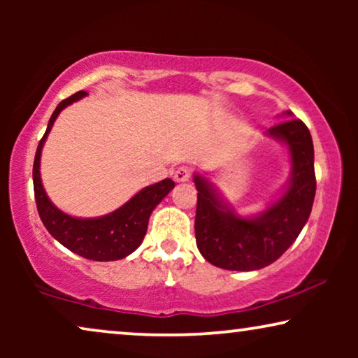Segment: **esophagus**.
I'll list each match as a JSON object with an SVG mask.
<instances>
[{
  "label": "esophagus",
  "instance_id": "1",
  "mask_svg": "<svg viewBox=\"0 0 358 358\" xmlns=\"http://www.w3.org/2000/svg\"><path fill=\"white\" fill-rule=\"evenodd\" d=\"M190 179V169L189 168H178L174 171V180L176 182H187Z\"/></svg>",
  "mask_w": 358,
  "mask_h": 358
}]
</instances>
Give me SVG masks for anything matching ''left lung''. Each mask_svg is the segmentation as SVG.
<instances>
[{"label": "left lung", "mask_w": 358, "mask_h": 358, "mask_svg": "<svg viewBox=\"0 0 358 358\" xmlns=\"http://www.w3.org/2000/svg\"><path fill=\"white\" fill-rule=\"evenodd\" d=\"M282 115L288 120L271 127L266 136L287 146L292 173L280 195L261 212L241 217L205 176L194 174L199 192L197 248L220 268L249 272L271 266L292 246L310 218L316 194L311 134L301 120L292 119L290 110Z\"/></svg>", "instance_id": "obj_1"}]
</instances>
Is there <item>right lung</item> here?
<instances>
[{"label":"right lung","mask_w":358,"mask_h":358,"mask_svg":"<svg viewBox=\"0 0 358 358\" xmlns=\"http://www.w3.org/2000/svg\"><path fill=\"white\" fill-rule=\"evenodd\" d=\"M87 92L80 91L76 94L62 101L53 110L48 120L45 135L38 141L36 159H34V194L42 223L47 231L78 256L91 259V261H119L135 251L143 241L146 229H148L150 215L161 200L174 189V180L163 179L148 187H143L136 192L129 202L114 212L102 215L96 218H78L71 217L60 208H57L48 199L43 189L41 178V156L48 134H50L53 122L60 115V112L73 102L83 99Z\"/></svg>","instance_id":"add662e5"}]
</instances>
